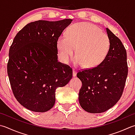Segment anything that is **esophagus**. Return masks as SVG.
<instances>
[{
	"mask_svg": "<svg viewBox=\"0 0 135 135\" xmlns=\"http://www.w3.org/2000/svg\"><path fill=\"white\" fill-rule=\"evenodd\" d=\"M76 75V71H75V69L73 70V76H75Z\"/></svg>",
	"mask_w": 135,
	"mask_h": 135,
	"instance_id": "34e87169",
	"label": "esophagus"
}]
</instances>
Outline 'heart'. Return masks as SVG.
<instances>
[{
  "label": "heart",
  "mask_w": 135,
  "mask_h": 135,
  "mask_svg": "<svg viewBox=\"0 0 135 135\" xmlns=\"http://www.w3.org/2000/svg\"><path fill=\"white\" fill-rule=\"evenodd\" d=\"M110 42L106 33L89 23H77L68 29L65 36L57 39L59 57L67 64L75 48L74 63L88 68H95L104 61L109 52Z\"/></svg>",
  "instance_id": "1"
}]
</instances>
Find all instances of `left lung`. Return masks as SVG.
<instances>
[{
  "label": "left lung",
  "mask_w": 135,
  "mask_h": 135,
  "mask_svg": "<svg viewBox=\"0 0 135 135\" xmlns=\"http://www.w3.org/2000/svg\"><path fill=\"white\" fill-rule=\"evenodd\" d=\"M110 46L101 64L80 71L76 74L83 83L79 102L85 111L102 113L117 104L122 96L128 73L127 54L122 41L109 28Z\"/></svg>",
  "instance_id": "1"
}]
</instances>
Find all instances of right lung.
<instances>
[{
    "instance_id": "add662e5",
    "label": "right lung",
    "mask_w": 135,
    "mask_h": 135,
    "mask_svg": "<svg viewBox=\"0 0 135 135\" xmlns=\"http://www.w3.org/2000/svg\"><path fill=\"white\" fill-rule=\"evenodd\" d=\"M72 21L31 22L13 40L7 74L16 99L28 110L44 112L51 109L56 89L73 77L72 68L58 61L57 48L58 38Z\"/></svg>"
}]
</instances>
